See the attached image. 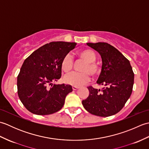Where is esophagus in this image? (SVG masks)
<instances>
[{
  "mask_svg": "<svg viewBox=\"0 0 149 149\" xmlns=\"http://www.w3.org/2000/svg\"><path fill=\"white\" fill-rule=\"evenodd\" d=\"M79 88V86H72V89L74 90H77V89H78Z\"/></svg>",
  "mask_w": 149,
  "mask_h": 149,
  "instance_id": "34e87169",
  "label": "esophagus"
}]
</instances>
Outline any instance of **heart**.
<instances>
[{
  "mask_svg": "<svg viewBox=\"0 0 149 149\" xmlns=\"http://www.w3.org/2000/svg\"><path fill=\"white\" fill-rule=\"evenodd\" d=\"M78 56L81 59L85 62L82 66L81 71L83 72H72L64 77L66 84L75 86H80L90 81V74L93 77L99 76L101 72L100 66L95 62L96 55L92 50L86 49L79 52ZM74 66V60L70 54L65 55L61 61V67L62 70L68 73L70 72Z\"/></svg>",
  "mask_w": 149,
  "mask_h": 149,
  "instance_id": "b5f03b06",
  "label": "heart"
}]
</instances>
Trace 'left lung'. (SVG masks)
Listing matches in <instances>:
<instances>
[{
	"mask_svg": "<svg viewBox=\"0 0 149 149\" xmlns=\"http://www.w3.org/2000/svg\"><path fill=\"white\" fill-rule=\"evenodd\" d=\"M102 58V70L97 81L102 90L91 86L86 99L82 104L87 111L94 115L107 117L121 110L130 97L134 84V72L129 60L110 44L87 43Z\"/></svg>",
	"mask_w": 149,
	"mask_h": 149,
	"instance_id": "left-lung-1",
	"label": "left lung"
}]
</instances>
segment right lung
<instances>
[{"instance_id":"add662e5","label":"right lung","mask_w":149,"mask_h":149,"mask_svg":"<svg viewBox=\"0 0 149 149\" xmlns=\"http://www.w3.org/2000/svg\"><path fill=\"white\" fill-rule=\"evenodd\" d=\"M76 43L52 42L40 47L27 58L17 77L19 99L33 114L47 115L61 109L72 91L69 84H52L61 76V63Z\"/></svg>"}]
</instances>
